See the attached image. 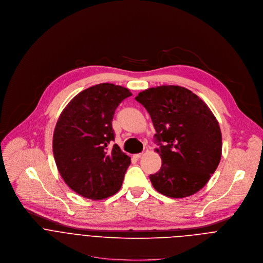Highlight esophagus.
I'll return each instance as SVG.
<instances>
[{"instance_id": "1", "label": "esophagus", "mask_w": 263, "mask_h": 263, "mask_svg": "<svg viewBox=\"0 0 263 263\" xmlns=\"http://www.w3.org/2000/svg\"><path fill=\"white\" fill-rule=\"evenodd\" d=\"M142 155H143V153H137V154H135V155H134V159L139 160Z\"/></svg>"}]
</instances>
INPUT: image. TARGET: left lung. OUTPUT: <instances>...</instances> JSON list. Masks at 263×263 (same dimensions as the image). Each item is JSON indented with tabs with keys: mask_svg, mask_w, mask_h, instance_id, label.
I'll return each instance as SVG.
<instances>
[{
	"mask_svg": "<svg viewBox=\"0 0 263 263\" xmlns=\"http://www.w3.org/2000/svg\"><path fill=\"white\" fill-rule=\"evenodd\" d=\"M136 100L149 113L160 148L162 167L149 176L153 187L171 198L199 192L217 170L222 134L207 104L180 86H160L140 92Z\"/></svg>",
	"mask_w": 263,
	"mask_h": 263,
	"instance_id": "obj_1",
	"label": "left lung"
}]
</instances>
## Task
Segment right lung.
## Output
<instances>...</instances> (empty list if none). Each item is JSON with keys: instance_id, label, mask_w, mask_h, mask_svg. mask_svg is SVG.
I'll return each mask as SVG.
<instances>
[{"instance_id": "add662e5", "label": "right lung", "mask_w": 263, "mask_h": 263, "mask_svg": "<svg viewBox=\"0 0 263 263\" xmlns=\"http://www.w3.org/2000/svg\"><path fill=\"white\" fill-rule=\"evenodd\" d=\"M127 88L102 83L76 95L62 111L52 136L59 173L77 194L102 200L116 194L130 157L115 140L112 121L119 103L130 96Z\"/></svg>"}]
</instances>
